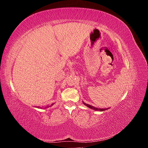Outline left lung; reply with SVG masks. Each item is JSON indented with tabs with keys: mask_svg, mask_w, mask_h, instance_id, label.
<instances>
[{
	"mask_svg": "<svg viewBox=\"0 0 148 148\" xmlns=\"http://www.w3.org/2000/svg\"><path fill=\"white\" fill-rule=\"evenodd\" d=\"M83 104H84L85 106L88 107L89 108L95 110H97V111H104V110H107L108 109H109V108H107V109H99V108H97V107H95L92 106H91V105H89V104H86V103H84L83 101Z\"/></svg>",
	"mask_w": 148,
	"mask_h": 148,
	"instance_id": "1",
	"label": "left lung"
}]
</instances>
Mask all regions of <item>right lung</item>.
Wrapping results in <instances>:
<instances>
[{
	"instance_id": "right-lung-1",
	"label": "right lung",
	"mask_w": 148,
	"mask_h": 148,
	"mask_svg": "<svg viewBox=\"0 0 148 148\" xmlns=\"http://www.w3.org/2000/svg\"><path fill=\"white\" fill-rule=\"evenodd\" d=\"M53 104H52V105H51V106H52ZM51 106H46L45 107H44V109H46V108H48V107H51ZM39 108H40V109H42V107H39Z\"/></svg>"
}]
</instances>
